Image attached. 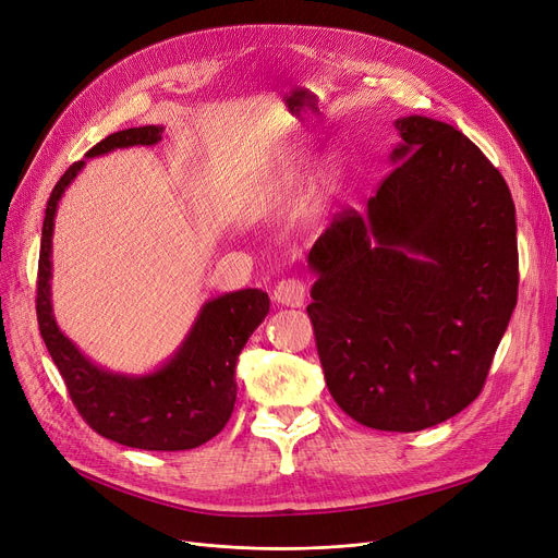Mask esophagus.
<instances>
[{"label": "esophagus", "mask_w": 558, "mask_h": 558, "mask_svg": "<svg viewBox=\"0 0 558 558\" xmlns=\"http://www.w3.org/2000/svg\"><path fill=\"white\" fill-rule=\"evenodd\" d=\"M274 301L284 307H301L305 303V284L301 280H282L274 289Z\"/></svg>", "instance_id": "34e87169"}]
</instances>
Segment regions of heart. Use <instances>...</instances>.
I'll use <instances>...</instances> for the list:
<instances>
[{
  "label": "heart",
  "instance_id": "heart-1",
  "mask_svg": "<svg viewBox=\"0 0 558 558\" xmlns=\"http://www.w3.org/2000/svg\"><path fill=\"white\" fill-rule=\"evenodd\" d=\"M307 165H310V162H307L305 156H301V154L291 156V158H289V165H287L280 173L269 175L267 181H262V185L257 187L259 196H262L264 201L278 198L291 183L301 179V175H303L305 169H307ZM341 175H343V171H341V165H339V162H328L324 169H320L318 181H316V203H314V213H316V215L320 213V208H324V203L337 194V190H339V185H341Z\"/></svg>",
  "mask_w": 558,
  "mask_h": 558
}]
</instances>
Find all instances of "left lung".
Wrapping results in <instances>:
<instances>
[{"mask_svg":"<svg viewBox=\"0 0 558 558\" xmlns=\"http://www.w3.org/2000/svg\"><path fill=\"white\" fill-rule=\"evenodd\" d=\"M393 171L307 255V314L335 402L357 423L418 432L471 404L518 301L511 192L454 126L396 120Z\"/></svg>","mask_w":558,"mask_h":558,"instance_id":"8db88e82","label":"left lung"}]
</instances>
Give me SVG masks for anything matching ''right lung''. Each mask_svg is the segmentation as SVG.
Wrapping results in <instances>:
<instances>
[{"instance_id": "obj_1", "label": "right lung", "mask_w": 558, "mask_h": 558, "mask_svg": "<svg viewBox=\"0 0 558 558\" xmlns=\"http://www.w3.org/2000/svg\"><path fill=\"white\" fill-rule=\"evenodd\" d=\"M162 126L117 131L95 144L85 158L129 146H154ZM85 167L74 162L47 201L38 259V326L53 364L83 421L104 438L140 450H192L210 441L228 423L238 400V366L248 337L269 314L262 289H240L205 301L183 343L156 371L144 375L112 373L87 360L61 332L51 307V238L58 201Z\"/></svg>"}]
</instances>
